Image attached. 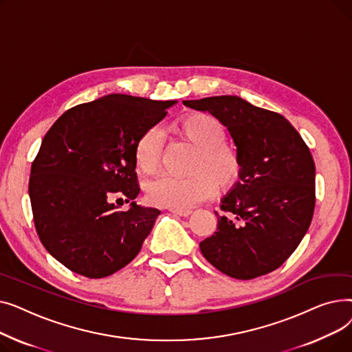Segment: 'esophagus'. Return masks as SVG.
<instances>
[{
    "instance_id": "esophagus-1",
    "label": "esophagus",
    "mask_w": 352,
    "mask_h": 352,
    "mask_svg": "<svg viewBox=\"0 0 352 352\" xmlns=\"http://www.w3.org/2000/svg\"><path fill=\"white\" fill-rule=\"evenodd\" d=\"M170 211L175 215H179V217H188L192 212L191 210H174V208H170Z\"/></svg>"
}]
</instances>
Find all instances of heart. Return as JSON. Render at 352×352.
<instances>
[{
  "mask_svg": "<svg viewBox=\"0 0 352 352\" xmlns=\"http://www.w3.org/2000/svg\"><path fill=\"white\" fill-rule=\"evenodd\" d=\"M173 128L182 138L198 148L191 177L179 178L161 175L146 184V198L154 206L187 210L212 197L217 184L221 190H230L241 178L243 160L236 148L226 144L227 131L218 118L206 113H192L178 118ZM162 134L158 128H146L134 146L137 168L155 174L161 165Z\"/></svg>",
  "mask_w": 352,
  "mask_h": 352,
  "instance_id": "heart-1",
  "label": "heart"
}]
</instances>
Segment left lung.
<instances>
[{
    "instance_id": "8db88e82",
    "label": "left lung",
    "mask_w": 352,
    "mask_h": 352,
    "mask_svg": "<svg viewBox=\"0 0 352 352\" xmlns=\"http://www.w3.org/2000/svg\"><path fill=\"white\" fill-rule=\"evenodd\" d=\"M208 111L228 131L243 160L239 181L221 199L214 235L199 243L206 260L236 280L281 267L311 224L316 164L288 120L236 96L182 101Z\"/></svg>"
}]
</instances>
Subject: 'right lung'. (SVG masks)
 I'll list each match as a JSON object with an SVG mask.
<instances>
[{"label": "right lung", "mask_w": 352, "mask_h": 352, "mask_svg": "<svg viewBox=\"0 0 352 352\" xmlns=\"http://www.w3.org/2000/svg\"><path fill=\"white\" fill-rule=\"evenodd\" d=\"M175 102L109 94L69 108L45 134L28 192L43 245L68 270L102 278L140 252L161 211L134 201V146ZM117 195L129 210H118Z\"/></svg>", "instance_id": "add662e5"}]
</instances>
